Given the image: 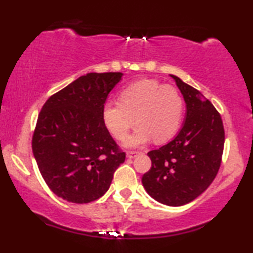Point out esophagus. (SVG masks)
I'll use <instances>...</instances> for the list:
<instances>
[{
    "instance_id": "obj_1",
    "label": "esophagus",
    "mask_w": 253,
    "mask_h": 253,
    "mask_svg": "<svg viewBox=\"0 0 253 253\" xmlns=\"http://www.w3.org/2000/svg\"><path fill=\"white\" fill-rule=\"evenodd\" d=\"M138 155V151H127V157L128 158H134L135 156Z\"/></svg>"
}]
</instances>
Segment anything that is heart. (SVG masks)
<instances>
[{"mask_svg":"<svg viewBox=\"0 0 253 253\" xmlns=\"http://www.w3.org/2000/svg\"><path fill=\"white\" fill-rule=\"evenodd\" d=\"M184 112L180 91L155 79L134 81L120 91L119 102L105 103L103 122L117 140H125L130 128L138 126L127 140V144L141 145L154 137L165 142L177 133Z\"/></svg>","mask_w":253,"mask_h":253,"instance_id":"1","label":"heart"}]
</instances>
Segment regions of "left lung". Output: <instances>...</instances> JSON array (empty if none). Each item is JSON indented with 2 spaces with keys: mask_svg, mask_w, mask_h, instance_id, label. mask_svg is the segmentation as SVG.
<instances>
[{
  "mask_svg": "<svg viewBox=\"0 0 253 253\" xmlns=\"http://www.w3.org/2000/svg\"><path fill=\"white\" fill-rule=\"evenodd\" d=\"M172 78L186 101V122L172 141L148 152L151 167L142 183L156 201L181 206L204 193L218 174L225 129L220 113L201 91Z\"/></svg>",
  "mask_w": 253,
  "mask_h": 253,
  "instance_id": "left-lung-1",
  "label": "left lung"
}]
</instances>
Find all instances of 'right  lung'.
Masks as SVG:
<instances>
[{"instance_id":"right-lung-1","label":"right lung","mask_w":253,"mask_h":253,"mask_svg":"<svg viewBox=\"0 0 253 253\" xmlns=\"http://www.w3.org/2000/svg\"><path fill=\"white\" fill-rule=\"evenodd\" d=\"M120 72L88 73L47 99L32 149L47 186L67 202H94L108 191L126 154L110 135L102 110Z\"/></svg>"}]
</instances>
